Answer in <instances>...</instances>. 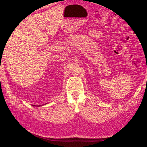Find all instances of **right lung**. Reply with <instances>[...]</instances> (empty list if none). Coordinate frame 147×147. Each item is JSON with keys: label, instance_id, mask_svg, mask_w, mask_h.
I'll return each instance as SVG.
<instances>
[{"label": "right lung", "instance_id": "add662e5", "mask_svg": "<svg viewBox=\"0 0 147 147\" xmlns=\"http://www.w3.org/2000/svg\"><path fill=\"white\" fill-rule=\"evenodd\" d=\"M34 106H35V105H34ZM39 106H40V105H39Z\"/></svg>", "mask_w": 147, "mask_h": 147}]
</instances>
